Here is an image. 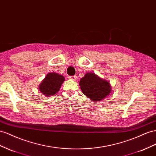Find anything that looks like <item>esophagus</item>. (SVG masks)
Instances as JSON below:
<instances>
[{
  "label": "esophagus",
  "instance_id": "esophagus-1",
  "mask_svg": "<svg viewBox=\"0 0 156 156\" xmlns=\"http://www.w3.org/2000/svg\"><path fill=\"white\" fill-rule=\"evenodd\" d=\"M69 78L71 80H73V81H75V80H77V76L76 75H73V76H70L69 77Z\"/></svg>",
  "mask_w": 156,
  "mask_h": 156
}]
</instances>
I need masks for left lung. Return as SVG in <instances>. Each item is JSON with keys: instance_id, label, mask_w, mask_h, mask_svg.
I'll use <instances>...</instances> for the list:
<instances>
[{"instance_id": "1", "label": "left lung", "mask_w": 156, "mask_h": 156, "mask_svg": "<svg viewBox=\"0 0 156 156\" xmlns=\"http://www.w3.org/2000/svg\"><path fill=\"white\" fill-rule=\"evenodd\" d=\"M79 85L83 94L92 101L100 102L110 93L111 87L108 81L99 78L94 73H86L81 79Z\"/></svg>"}]
</instances>
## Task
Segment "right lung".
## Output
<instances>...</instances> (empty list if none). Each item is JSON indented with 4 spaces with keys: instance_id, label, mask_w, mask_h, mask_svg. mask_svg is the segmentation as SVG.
<instances>
[{
    "instance_id": "add662e5",
    "label": "right lung",
    "mask_w": 156,
    "mask_h": 156,
    "mask_svg": "<svg viewBox=\"0 0 156 156\" xmlns=\"http://www.w3.org/2000/svg\"><path fill=\"white\" fill-rule=\"evenodd\" d=\"M64 79L62 75L56 73H49L41 83L39 90L45 96L54 95L60 90Z\"/></svg>"
}]
</instances>
